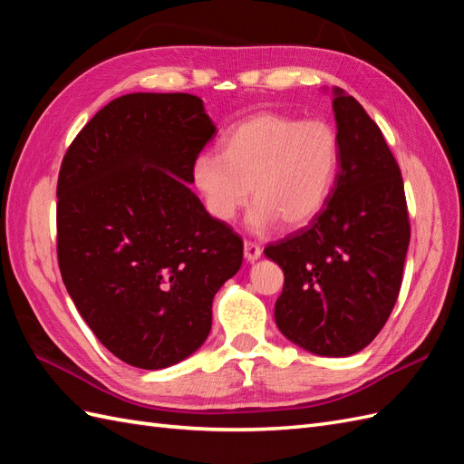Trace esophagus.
<instances>
[{
	"label": "esophagus",
	"mask_w": 464,
	"mask_h": 464,
	"mask_svg": "<svg viewBox=\"0 0 464 464\" xmlns=\"http://www.w3.org/2000/svg\"><path fill=\"white\" fill-rule=\"evenodd\" d=\"M260 255H263V248H260L256 243L253 241H245V258L246 260H256Z\"/></svg>",
	"instance_id": "1"
}]
</instances>
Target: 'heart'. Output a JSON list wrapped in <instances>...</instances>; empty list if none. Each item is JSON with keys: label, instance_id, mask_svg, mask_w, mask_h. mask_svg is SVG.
I'll list each match as a JSON object with an SVG mask.
<instances>
[{"label": "heart", "instance_id": "1", "mask_svg": "<svg viewBox=\"0 0 464 464\" xmlns=\"http://www.w3.org/2000/svg\"><path fill=\"white\" fill-rule=\"evenodd\" d=\"M339 135L324 119L256 113L223 139V152H206L194 162V182L213 218L229 221L248 198L253 231L276 221L295 229L310 223L335 184Z\"/></svg>", "mask_w": 464, "mask_h": 464}]
</instances>
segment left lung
<instances>
[{
    "label": "left lung",
    "instance_id": "left-lung-1",
    "mask_svg": "<svg viewBox=\"0 0 464 464\" xmlns=\"http://www.w3.org/2000/svg\"><path fill=\"white\" fill-rule=\"evenodd\" d=\"M334 111L339 170L325 206L265 255L284 270L275 305L282 334L314 354L349 356L372 343L394 310L410 218L382 130L339 88Z\"/></svg>",
    "mask_w": 464,
    "mask_h": 464
}]
</instances>
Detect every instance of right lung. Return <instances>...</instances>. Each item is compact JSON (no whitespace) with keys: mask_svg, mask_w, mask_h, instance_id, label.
Here are the masks:
<instances>
[{"mask_svg":"<svg viewBox=\"0 0 464 464\" xmlns=\"http://www.w3.org/2000/svg\"><path fill=\"white\" fill-rule=\"evenodd\" d=\"M216 137L192 93H127L68 147L56 186L63 282L102 345L159 371L201 347L243 239L188 188Z\"/></svg>","mask_w":464,"mask_h":464,"instance_id":"1","label":"right lung"}]
</instances>
